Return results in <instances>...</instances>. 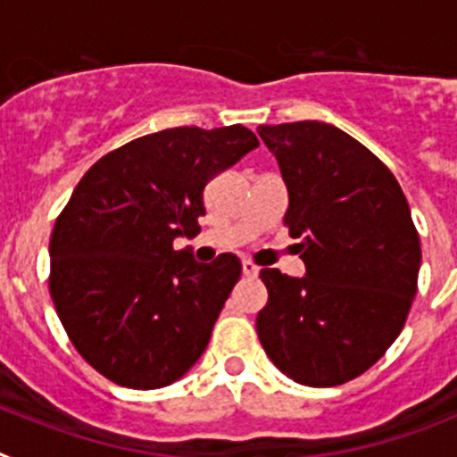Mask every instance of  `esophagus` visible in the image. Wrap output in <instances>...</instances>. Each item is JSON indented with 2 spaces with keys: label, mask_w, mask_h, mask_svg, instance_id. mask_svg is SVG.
<instances>
[{
  "label": "esophagus",
  "mask_w": 457,
  "mask_h": 457,
  "mask_svg": "<svg viewBox=\"0 0 457 457\" xmlns=\"http://www.w3.org/2000/svg\"><path fill=\"white\" fill-rule=\"evenodd\" d=\"M241 269H244L245 276H251V278H255L257 273H260V267H255V264H253L251 260H244V264H241Z\"/></svg>",
  "instance_id": "esophagus-1"
}]
</instances>
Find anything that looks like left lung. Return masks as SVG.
Returning a JSON list of instances; mask_svg holds the SVG:
<instances>
[{
	"mask_svg": "<svg viewBox=\"0 0 457 457\" xmlns=\"http://www.w3.org/2000/svg\"><path fill=\"white\" fill-rule=\"evenodd\" d=\"M287 186L285 225L303 278L262 269L257 336L273 366L305 386H338L382 359L416 295L420 241L391 170L324 121L260 126Z\"/></svg>",
	"mask_w": 457,
	"mask_h": 457,
	"instance_id": "obj_1",
	"label": "left lung"
}]
</instances>
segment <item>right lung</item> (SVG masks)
<instances>
[{
    "label": "right lung",
    "instance_id": "right-lung-1",
    "mask_svg": "<svg viewBox=\"0 0 457 457\" xmlns=\"http://www.w3.org/2000/svg\"><path fill=\"white\" fill-rule=\"evenodd\" d=\"M260 146L241 124L145 135L94 162L50 239V295L71 343L126 388H161L195 366L241 276L232 253L200 264L204 186Z\"/></svg>",
    "mask_w": 457,
    "mask_h": 457
}]
</instances>
